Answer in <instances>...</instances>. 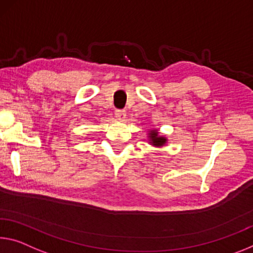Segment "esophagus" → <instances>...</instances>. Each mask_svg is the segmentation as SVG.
I'll list each match as a JSON object with an SVG mask.
<instances>
[{
    "label": "esophagus",
    "instance_id": "esophagus-1",
    "mask_svg": "<svg viewBox=\"0 0 253 253\" xmlns=\"http://www.w3.org/2000/svg\"><path fill=\"white\" fill-rule=\"evenodd\" d=\"M115 116H116V118L119 120H125L126 112H125V110H116Z\"/></svg>",
    "mask_w": 253,
    "mask_h": 253
}]
</instances>
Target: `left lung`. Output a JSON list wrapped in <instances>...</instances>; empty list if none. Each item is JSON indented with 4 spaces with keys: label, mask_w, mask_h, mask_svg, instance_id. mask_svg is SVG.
Instances as JSON below:
<instances>
[{
    "label": "left lung",
    "mask_w": 253,
    "mask_h": 253,
    "mask_svg": "<svg viewBox=\"0 0 253 253\" xmlns=\"http://www.w3.org/2000/svg\"><path fill=\"white\" fill-rule=\"evenodd\" d=\"M148 138H150V143L155 147L163 146L168 141L167 137H164V136H160L159 131L155 129L151 130L150 133H148Z\"/></svg>",
    "instance_id": "left-lung-1"
}]
</instances>
